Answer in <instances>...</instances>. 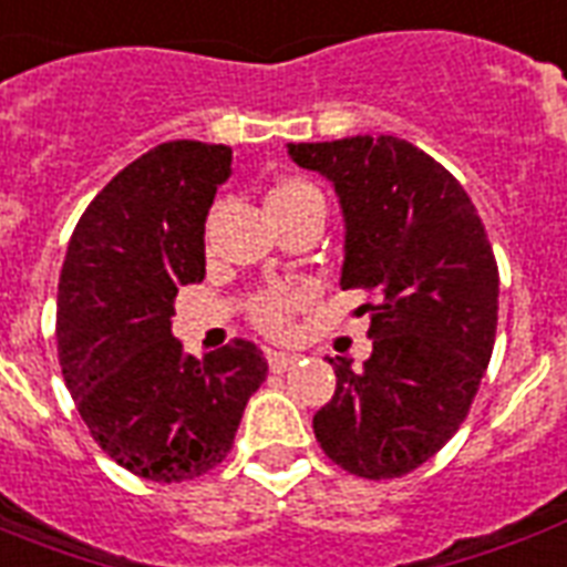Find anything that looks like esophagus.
<instances>
[{"label": "esophagus", "instance_id": "esophagus-1", "mask_svg": "<svg viewBox=\"0 0 567 567\" xmlns=\"http://www.w3.org/2000/svg\"><path fill=\"white\" fill-rule=\"evenodd\" d=\"M297 360H300L297 353H285V351H270V353H267V362H270V369H274V371L293 369V365H297Z\"/></svg>", "mask_w": 567, "mask_h": 567}]
</instances>
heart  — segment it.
Returning <instances> with one entry per match:
<instances>
[{
	"mask_svg": "<svg viewBox=\"0 0 567 567\" xmlns=\"http://www.w3.org/2000/svg\"><path fill=\"white\" fill-rule=\"evenodd\" d=\"M306 193H318L309 184L302 181H282L270 189L267 202H276V198H293V196H306ZM300 293L291 291H265L261 297H255L252 302V321L261 327L270 336H282L291 327V312L300 306Z\"/></svg>",
	"mask_w": 567,
	"mask_h": 567,
	"instance_id": "b5f03b06",
	"label": "heart"
}]
</instances>
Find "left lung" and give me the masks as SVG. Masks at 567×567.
<instances>
[{"mask_svg": "<svg viewBox=\"0 0 567 567\" xmlns=\"http://www.w3.org/2000/svg\"><path fill=\"white\" fill-rule=\"evenodd\" d=\"M332 181L344 216L341 288L378 297L371 357L330 360L336 395L312 419L330 461L399 478L446 446L470 413L496 339L499 270L475 205L446 168L399 136L288 145Z\"/></svg>", "mask_w": 567, "mask_h": 567, "instance_id": "obj_1", "label": "left lung"}]
</instances>
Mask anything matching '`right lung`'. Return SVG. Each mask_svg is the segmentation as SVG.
Returning a JSON list of instances; mask_svg holds the SVG:
<instances>
[{"label": "right lung", "mask_w": 567, "mask_h": 567, "mask_svg": "<svg viewBox=\"0 0 567 567\" xmlns=\"http://www.w3.org/2000/svg\"><path fill=\"white\" fill-rule=\"evenodd\" d=\"M228 175V145L151 148L85 207L59 276L64 383L94 443L148 482H187L223 464L267 378L252 341L196 360L172 336L178 288L205 279V219Z\"/></svg>", "instance_id": "add662e5"}]
</instances>
